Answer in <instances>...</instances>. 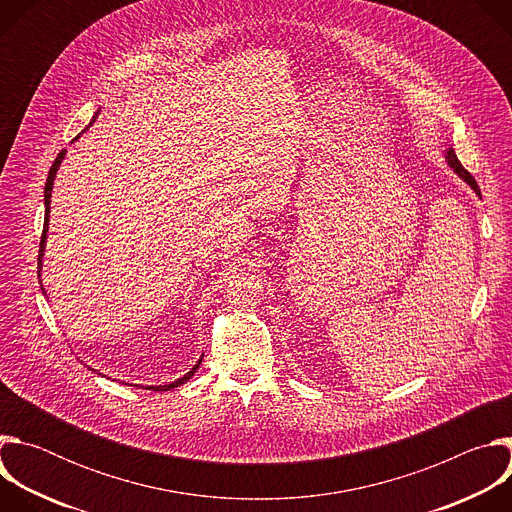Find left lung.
Instances as JSON below:
<instances>
[{
	"label": "left lung",
	"instance_id": "8db88e82",
	"mask_svg": "<svg viewBox=\"0 0 512 512\" xmlns=\"http://www.w3.org/2000/svg\"><path fill=\"white\" fill-rule=\"evenodd\" d=\"M448 164L454 168V172L464 180V182H468L470 186H472V190L476 192V194H480V188H478V184H476V180H474V176L458 162V158H456V154H454V150H448Z\"/></svg>",
	"mask_w": 512,
	"mask_h": 512
}]
</instances>
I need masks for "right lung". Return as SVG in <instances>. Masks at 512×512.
<instances>
[{
    "label": "right lung",
    "instance_id": "add662e5",
    "mask_svg": "<svg viewBox=\"0 0 512 512\" xmlns=\"http://www.w3.org/2000/svg\"><path fill=\"white\" fill-rule=\"evenodd\" d=\"M93 121H95V117H93ZM91 121V123H93ZM79 137V135H77ZM64 154H66V150H62L58 156H56V160H54V164H52V168H50V172H48V178H46V186H44V206H46V210H44V229H42V237H40V255L44 253V243H46V231H48V216H50V194H52V182H54V176H56V170H58V166H60V162H62V158H64ZM42 259L38 257V263H40ZM200 362L202 360H198L196 364H194V369L188 373V375H184L182 379H178V381H174V383H170V385H164V387H148V389H154V391H170V389H174V387H180V385H184L196 371H198V367H200Z\"/></svg>",
    "mask_w": 512,
    "mask_h": 512
}]
</instances>
